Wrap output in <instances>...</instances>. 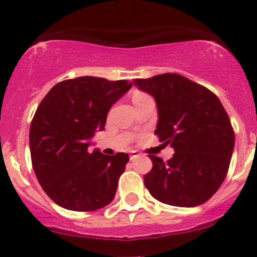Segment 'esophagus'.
<instances>
[{
  "instance_id": "esophagus-1",
  "label": "esophagus",
  "mask_w": 257,
  "mask_h": 257,
  "mask_svg": "<svg viewBox=\"0 0 257 257\" xmlns=\"http://www.w3.org/2000/svg\"><path fill=\"white\" fill-rule=\"evenodd\" d=\"M139 155H141V154H138V153H137V152H132L129 157H131V160H134V159H136V158H138Z\"/></svg>"
}]
</instances>
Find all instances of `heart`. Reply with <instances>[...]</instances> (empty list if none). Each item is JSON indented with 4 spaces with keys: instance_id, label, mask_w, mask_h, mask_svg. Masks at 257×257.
Wrapping results in <instances>:
<instances>
[{
    "instance_id": "obj_1",
    "label": "heart",
    "mask_w": 257,
    "mask_h": 257,
    "mask_svg": "<svg viewBox=\"0 0 257 257\" xmlns=\"http://www.w3.org/2000/svg\"><path fill=\"white\" fill-rule=\"evenodd\" d=\"M141 95H144V94H142V93H136V94H134V97H141Z\"/></svg>"
}]
</instances>
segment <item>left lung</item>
Returning <instances> with one entry per match:
<instances>
[{
	"label": "left lung",
	"mask_w": 257,
	"mask_h": 257,
	"mask_svg": "<svg viewBox=\"0 0 257 257\" xmlns=\"http://www.w3.org/2000/svg\"><path fill=\"white\" fill-rule=\"evenodd\" d=\"M133 83L155 99V134L175 152L168 162L149 155L153 168L144 177L145 188L168 205H201L216 193L229 170L235 134L226 110L208 88L180 74Z\"/></svg>",
	"instance_id": "obj_1"
}]
</instances>
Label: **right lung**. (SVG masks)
I'll list each match as a JSON object with an SVG mask.
<instances>
[{
    "instance_id": "obj_1",
    "label": "right lung",
    "mask_w": 257,
    "mask_h": 257,
    "mask_svg": "<svg viewBox=\"0 0 257 257\" xmlns=\"http://www.w3.org/2000/svg\"><path fill=\"white\" fill-rule=\"evenodd\" d=\"M132 88L128 80L78 77L59 82L42 99L30 129L32 167L45 193L62 208L93 211L115 195L126 153L89 152L110 107Z\"/></svg>"
}]
</instances>
